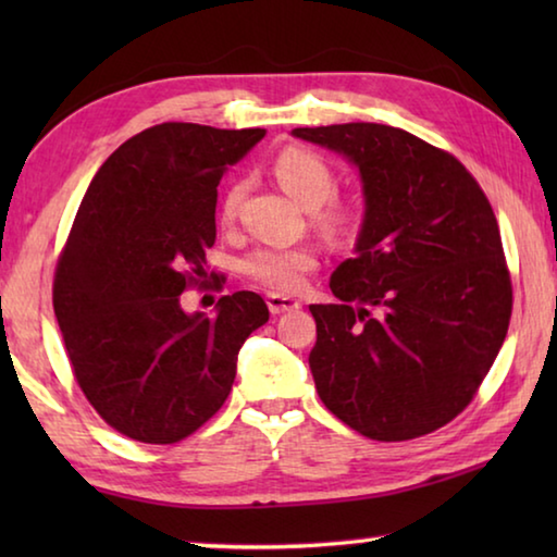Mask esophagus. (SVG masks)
Here are the masks:
<instances>
[{
  "instance_id": "esophagus-1",
  "label": "esophagus",
  "mask_w": 557,
  "mask_h": 557,
  "mask_svg": "<svg viewBox=\"0 0 557 557\" xmlns=\"http://www.w3.org/2000/svg\"><path fill=\"white\" fill-rule=\"evenodd\" d=\"M265 299H268V307L272 314H282V312H292V309H299L297 299H292L287 295H277V292H270Z\"/></svg>"
}]
</instances>
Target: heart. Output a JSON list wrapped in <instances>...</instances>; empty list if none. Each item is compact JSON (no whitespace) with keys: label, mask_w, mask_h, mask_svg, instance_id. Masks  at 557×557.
I'll use <instances>...</instances> for the list:
<instances>
[{"label":"heart","mask_w":557,"mask_h":557,"mask_svg":"<svg viewBox=\"0 0 557 557\" xmlns=\"http://www.w3.org/2000/svg\"><path fill=\"white\" fill-rule=\"evenodd\" d=\"M280 186L297 199L305 209H314V219L326 233L338 235L348 231L354 223V213L346 203L336 201V176L322 154L305 147H287L272 162ZM245 186L243 182H233L223 191L221 215L225 223L235 221L243 201ZM317 268V250L309 245H295V248H275V245H262L250 250L240 260V270L258 285L277 292L299 289L307 272Z\"/></svg>","instance_id":"obj_1"}]
</instances>
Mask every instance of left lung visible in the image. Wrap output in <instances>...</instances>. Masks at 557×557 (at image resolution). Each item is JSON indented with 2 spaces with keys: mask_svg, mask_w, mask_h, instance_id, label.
I'll use <instances>...</instances> for the list:
<instances>
[{
  "mask_svg": "<svg viewBox=\"0 0 557 557\" xmlns=\"http://www.w3.org/2000/svg\"><path fill=\"white\" fill-rule=\"evenodd\" d=\"M295 137L346 154L366 219L332 275L336 305H312L309 369L348 428L405 442L445 428L474 400L513 309L492 203L469 169L410 132L348 122Z\"/></svg>",
  "mask_w": 557,
  "mask_h": 557,
  "instance_id": "left-lung-1",
  "label": "left lung"
}]
</instances>
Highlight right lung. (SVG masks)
<instances>
[{
	"label": "right lung",
	"mask_w": 557,
	"mask_h": 557,
	"mask_svg": "<svg viewBox=\"0 0 557 557\" xmlns=\"http://www.w3.org/2000/svg\"><path fill=\"white\" fill-rule=\"evenodd\" d=\"M262 137L260 127H147L106 159L75 213L53 312L75 383L120 435L147 445L194 435L228 398L243 342L270 319L248 289L221 297L211 317L178 301L206 285L223 169Z\"/></svg>",
	"instance_id": "add662e5"
}]
</instances>
